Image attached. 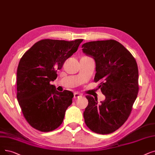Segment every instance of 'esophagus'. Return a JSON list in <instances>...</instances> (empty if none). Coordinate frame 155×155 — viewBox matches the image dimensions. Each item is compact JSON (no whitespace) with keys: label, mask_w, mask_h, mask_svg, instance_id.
Listing matches in <instances>:
<instances>
[{"label":"esophagus","mask_w":155,"mask_h":155,"mask_svg":"<svg viewBox=\"0 0 155 155\" xmlns=\"http://www.w3.org/2000/svg\"><path fill=\"white\" fill-rule=\"evenodd\" d=\"M82 96V94L79 92H75L74 94V98H80Z\"/></svg>","instance_id":"1"}]
</instances>
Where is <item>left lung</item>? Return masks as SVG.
I'll use <instances>...</instances> for the list:
<instances>
[{
    "mask_svg": "<svg viewBox=\"0 0 155 155\" xmlns=\"http://www.w3.org/2000/svg\"><path fill=\"white\" fill-rule=\"evenodd\" d=\"M82 48L84 53L95 60L94 82H101L99 88L106 97L98 103L97 99L86 96L89 103L84 112L85 123L97 134H111L126 122L137 98L139 71L136 61L115 40L87 42Z\"/></svg>",
    "mask_w": 155,
    "mask_h": 155,
    "instance_id": "8db88e82",
    "label": "left lung"
}]
</instances>
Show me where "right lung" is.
I'll list each match as a JSON object with an SVG mask.
<instances>
[{
    "label": "right lung",
    "mask_w": 155,
    "mask_h": 155,
    "mask_svg": "<svg viewBox=\"0 0 155 155\" xmlns=\"http://www.w3.org/2000/svg\"><path fill=\"white\" fill-rule=\"evenodd\" d=\"M83 39L73 41L44 39L36 42L21 58L17 70V99L24 117L41 132L56 129L72 103L73 94L59 92L50 84L57 71L75 53Z\"/></svg>",
    "instance_id": "add662e5"
}]
</instances>
